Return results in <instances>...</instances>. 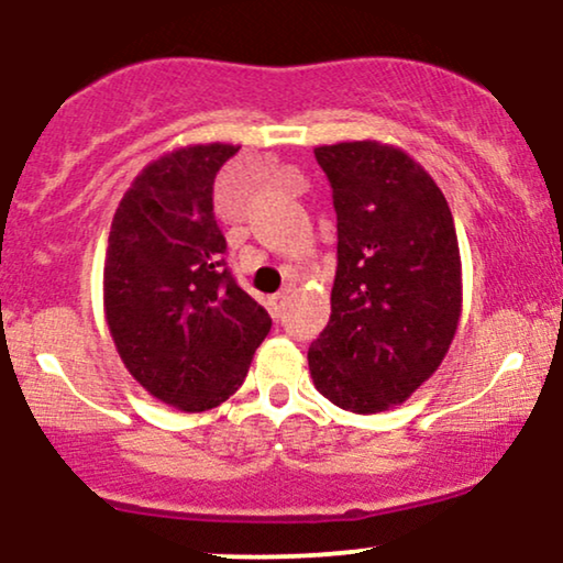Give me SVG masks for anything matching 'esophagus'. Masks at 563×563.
<instances>
[{
	"label": "esophagus",
	"mask_w": 563,
	"mask_h": 563,
	"mask_svg": "<svg viewBox=\"0 0 563 563\" xmlns=\"http://www.w3.org/2000/svg\"><path fill=\"white\" fill-rule=\"evenodd\" d=\"M286 299H288L286 294H277V296H273V301H269V309H273L275 318L283 312V309H286Z\"/></svg>",
	"instance_id": "obj_1"
}]
</instances>
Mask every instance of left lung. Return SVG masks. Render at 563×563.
Returning a JSON list of instances; mask_svg holds the SVG:
<instances>
[{"label": "left lung", "instance_id": "left-lung-1", "mask_svg": "<svg viewBox=\"0 0 563 563\" xmlns=\"http://www.w3.org/2000/svg\"><path fill=\"white\" fill-rule=\"evenodd\" d=\"M333 187L339 267L331 320L309 346L314 389L341 410L384 412L434 376L463 309L448 198L402 147H314Z\"/></svg>", "mask_w": 563, "mask_h": 563}]
</instances>
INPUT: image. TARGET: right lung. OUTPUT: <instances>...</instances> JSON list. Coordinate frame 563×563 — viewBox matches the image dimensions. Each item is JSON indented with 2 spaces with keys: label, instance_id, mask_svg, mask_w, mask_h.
<instances>
[{
  "label": "right lung",
  "instance_id": "obj_1",
  "mask_svg": "<svg viewBox=\"0 0 563 563\" xmlns=\"http://www.w3.org/2000/svg\"><path fill=\"white\" fill-rule=\"evenodd\" d=\"M238 151L206 142L151 161L108 235L102 307L115 352L151 397L185 412L230 399L273 325L222 260L214 177Z\"/></svg>",
  "mask_w": 563,
  "mask_h": 563
}]
</instances>
